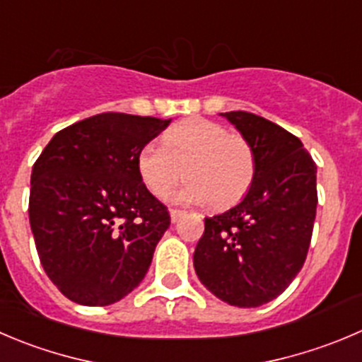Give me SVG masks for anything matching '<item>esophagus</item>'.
I'll use <instances>...</instances> for the list:
<instances>
[{
    "label": "esophagus",
    "mask_w": 362,
    "mask_h": 362,
    "mask_svg": "<svg viewBox=\"0 0 362 362\" xmlns=\"http://www.w3.org/2000/svg\"><path fill=\"white\" fill-rule=\"evenodd\" d=\"M181 216H185V211H181V209H170V220H172V223L177 222V220L181 218Z\"/></svg>",
    "instance_id": "esophagus-1"
}]
</instances>
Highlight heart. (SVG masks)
I'll use <instances>...</instances> for the list:
<instances>
[{
	"label": "heart",
	"mask_w": 362,
	"mask_h": 362,
	"mask_svg": "<svg viewBox=\"0 0 362 362\" xmlns=\"http://www.w3.org/2000/svg\"><path fill=\"white\" fill-rule=\"evenodd\" d=\"M136 170L147 190L167 197L177 181L188 175L172 201L179 204L229 206L238 202L252 185L256 160L252 147L222 124L188 119L163 135V146L149 142L136 154Z\"/></svg>",
	"instance_id": "heart-1"
}]
</instances>
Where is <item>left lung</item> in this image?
<instances>
[{
    "mask_svg": "<svg viewBox=\"0 0 362 362\" xmlns=\"http://www.w3.org/2000/svg\"><path fill=\"white\" fill-rule=\"evenodd\" d=\"M220 115L252 147L256 170L240 204L204 218L195 274L220 300L259 308L290 286L308 256L318 204L316 165L277 124L249 112Z\"/></svg>",
    "mask_w": 362,
    "mask_h": 362,
    "instance_id": "8db88e82",
    "label": "left lung"
}]
</instances>
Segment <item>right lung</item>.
I'll use <instances>...</instances> for the list:
<instances>
[{"instance_id": "add662e5", "label": "right lung", "mask_w": 362, "mask_h": 362, "mask_svg": "<svg viewBox=\"0 0 362 362\" xmlns=\"http://www.w3.org/2000/svg\"><path fill=\"white\" fill-rule=\"evenodd\" d=\"M170 119L99 113L58 132L32 170L30 226L47 277L81 305H110L146 277L170 226L136 154Z\"/></svg>"}]
</instances>
